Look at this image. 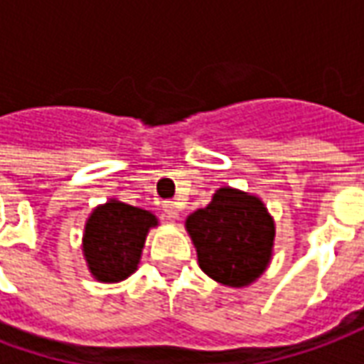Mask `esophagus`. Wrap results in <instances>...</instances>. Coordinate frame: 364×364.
<instances>
[{"label":"esophagus","mask_w":364,"mask_h":364,"mask_svg":"<svg viewBox=\"0 0 364 364\" xmlns=\"http://www.w3.org/2000/svg\"><path fill=\"white\" fill-rule=\"evenodd\" d=\"M164 213H166V216L169 220H177V218H179V208H177V205H175L173 200L164 203Z\"/></svg>","instance_id":"1"}]
</instances>
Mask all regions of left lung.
Returning a JSON list of instances; mask_svg holds the SVG:
<instances>
[{
    "mask_svg": "<svg viewBox=\"0 0 364 364\" xmlns=\"http://www.w3.org/2000/svg\"><path fill=\"white\" fill-rule=\"evenodd\" d=\"M198 265L226 287H245L269 265L274 224L259 198L222 187L187 218Z\"/></svg>",
    "mask_w": 364,
    "mask_h": 364,
    "instance_id": "left-lung-1",
    "label": "left lung"
}]
</instances>
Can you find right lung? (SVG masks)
I'll use <instances>...</instances> for the list:
<instances>
[{
	"instance_id": "add662e5",
	"label": "right lung",
	"mask_w": 364,
	"mask_h": 364,
	"mask_svg": "<svg viewBox=\"0 0 364 364\" xmlns=\"http://www.w3.org/2000/svg\"><path fill=\"white\" fill-rule=\"evenodd\" d=\"M156 216L148 210L109 200L85 224L83 253L97 281L119 282L138 267L144 240Z\"/></svg>"
}]
</instances>
